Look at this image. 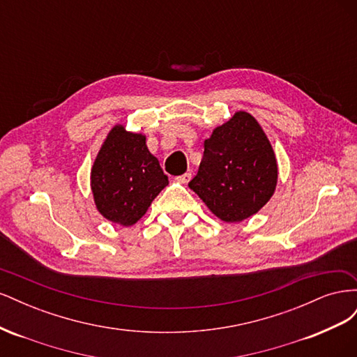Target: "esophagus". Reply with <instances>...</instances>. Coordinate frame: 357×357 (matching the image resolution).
Wrapping results in <instances>:
<instances>
[{"mask_svg":"<svg viewBox=\"0 0 357 357\" xmlns=\"http://www.w3.org/2000/svg\"><path fill=\"white\" fill-rule=\"evenodd\" d=\"M192 178V174L190 172H185V174H181L178 177H176V181L181 183V185H186V183H189V180Z\"/></svg>","mask_w":357,"mask_h":357,"instance_id":"34e87169","label":"esophagus"}]
</instances>
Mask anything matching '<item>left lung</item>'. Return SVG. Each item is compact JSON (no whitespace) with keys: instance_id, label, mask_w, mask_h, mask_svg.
Listing matches in <instances>:
<instances>
[{"instance_id":"1","label":"left lung","mask_w":357,"mask_h":357,"mask_svg":"<svg viewBox=\"0 0 357 357\" xmlns=\"http://www.w3.org/2000/svg\"><path fill=\"white\" fill-rule=\"evenodd\" d=\"M277 185V162L262 128L238 112L204 142L198 174L189 188L225 222H241L261 210Z\"/></svg>"}]
</instances>
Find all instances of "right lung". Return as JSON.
<instances>
[{"label": "right lung", "instance_id": "right-lung-1", "mask_svg": "<svg viewBox=\"0 0 357 357\" xmlns=\"http://www.w3.org/2000/svg\"><path fill=\"white\" fill-rule=\"evenodd\" d=\"M95 204L105 219L122 226L137 223L168 185L144 135L114 128L96 158L92 172Z\"/></svg>", "mask_w": 357, "mask_h": 357}]
</instances>
